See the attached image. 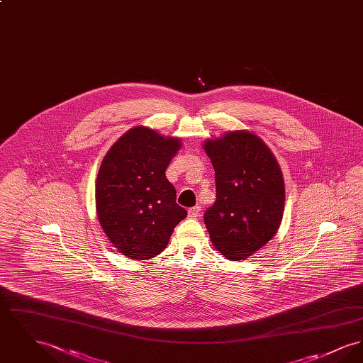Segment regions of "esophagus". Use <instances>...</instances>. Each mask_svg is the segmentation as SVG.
I'll use <instances>...</instances> for the list:
<instances>
[{
  "label": "esophagus",
  "instance_id": "esophagus-1",
  "mask_svg": "<svg viewBox=\"0 0 363 363\" xmlns=\"http://www.w3.org/2000/svg\"><path fill=\"white\" fill-rule=\"evenodd\" d=\"M188 216H189L190 219L199 218L200 216V207L197 206V207L190 208L189 211H188Z\"/></svg>",
  "mask_w": 363,
  "mask_h": 363
}]
</instances>
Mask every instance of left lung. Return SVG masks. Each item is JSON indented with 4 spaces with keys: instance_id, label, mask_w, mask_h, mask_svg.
<instances>
[{
    "instance_id": "8db88e82",
    "label": "left lung",
    "mask_w": 363,
    "mask_h": 363,
    "mask_svg": "<svg viewBox=\"0 0 363 363\" xmlns=\"http://www.w3.org/2000/svg\"><path fill=\"white\" fill-rule=\"evenodd\" d=\"M215 169L216 201L204 223L213 247L238 261L271 241L284 211V179L277 157L249 130L227 132L203 144Z\"/></svg>"
}]
</instances>
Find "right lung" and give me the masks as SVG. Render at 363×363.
<instances>
[{"instance_id":"1","label":"right lung","mask_w":363,"mask_h":363,"mask_svg":"<svg viewBox=\"0 0 363 363\" xmlns=\"http://www.w3.org/2000/svg\"><path fill=\"white\" fill-rule=\"evenodd\" d=\"M181 145V138L140 125L104 155L95 184L96 213L108 241L129 259L160 255L188 215L164 174Z\"/></svg>"}]
</instances>
